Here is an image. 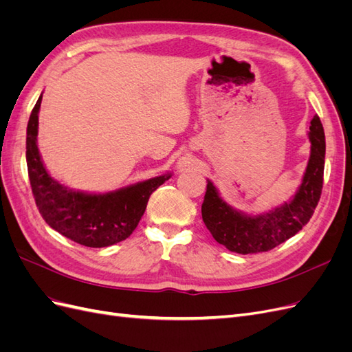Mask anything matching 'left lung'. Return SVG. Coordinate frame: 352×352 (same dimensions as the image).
Here are the masks:
<instances>
[{"label":"left lung","mask_w":352,"mask_h":352,"mask_svg":"<svg viewBox=\"0 0 352 352\" xmlns=\"http://www.w3.org/2000/svg\"><path fill=\"white\" fill-rule=\"evenodd\" d=\"M308 138L311 154L300 189L292 201L265 214L247 216L233 210L219 197L216 186L208 180L201 212L212 238L232 252H264L292 238L310 221L320 201L324 172L326 141L318 116L313 117Z\"/></svg>","instance_id":"left-lung-1"}]
</instances>
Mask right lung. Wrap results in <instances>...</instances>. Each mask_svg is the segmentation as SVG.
I'll return each instance as SVG.
<instances>
[{
    "label": "right lung",
    "instance_id": "obj_1",
    "mask_svg": "<svg viewBox=\"0 0 352 352\" xmlns=\"http://www.w3.org/2000/svg\"><path fill=\"white\" fill-rule=\"evenodd\" d=\"M41 100L42 95L29 117L26 163L32 194L42 219L63 236L91 248L110 247L129 238L144 216L151 194L172 175H162L98 195L76 192L60 185L48 175L38 151Z\"/></svg>",
    "mask_w": 352,
    "mask_h": 352
}]
</instances>
